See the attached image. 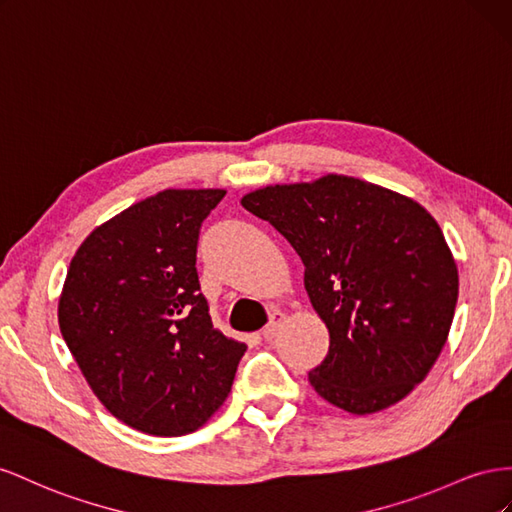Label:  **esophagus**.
<instances>
[{
  "instance_id": "1",
  "label": "esophagus",
  "mask_w": 512,
  "mask_h": 512,
  "mask_svg": "<svg viewBox=\"0 0 512 512\" xmlns=\"http://www.w3.org/2000/svg\"><path fill=\"white\" fill-rule=\"evenodd\" d=\"M285 321V313H281V311H274L272 315H270V321H268V326L261 330V337H264L266 341H270V339H274V334H276V330H279V326L283 324Z\"/></svg>"
}]
</instances>
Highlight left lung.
<instances>
[{
  "label": "left lung",
  "mask_w": 512,
  "mask_h": 512,
  "mask_svg": "<svg viewBox=\"0 0 512 512\" xmlns=\"http://www.w3.org/2000/svg\"><path fill=\"white\" fill-rule=\"evenodd\" d=\"M294 246L330 347L309 373L352 414L390 407L427 377L448 339L459 274L444 233L416 201L347 175L276 184L242 199Z\"/></svg>",
  "instance_id": "left-lung-1"
}]
</instances>
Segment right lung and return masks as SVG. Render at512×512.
I'll use <instances>...</instances> for the list:
<instances>
[{"mask_svg":"<svg viewBox=\"0 0 512 512\" xmlns=\"http://www.w3.org/2000/svg\"><path fill=\"white\" fill-rule=\"evenodd\" d=\"M223 197L169 188L94 229L70 261L62 337L100 403L141 433L206 425L246 352L212 326L195 266L201 223Z\"/></svg>","mask_w":512,"mask_h":512,"instance_id":"obj_1","label":"right lung"}]
</instances>
